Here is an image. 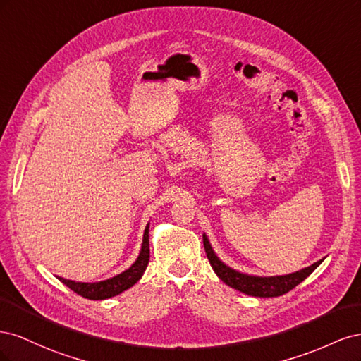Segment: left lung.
<instances>
[{
    "label": "left lung",
    "instance_id": "obj_1",
    "mask_svg": "<svg viewBox=\"0 0 361 361\" xmlns=\"http://www.w3.org/2000/svg\"><path fill=\"white\" fill-rule=\"evenodd\" d=\"M203 245H204L206 256H207V259H209V264H211L212 269L215 271V274L220 277L227 286H231L245 295H250V297H259V298L280 297V295L289 292L290 289L300 285L301 281L307 279L325 259L324 257L318 262H314V264H312L310 267H305L300 271L290 272V274L264 277V276L245 274V272H239L228 265H226L224 262L216 256L206 233H203Z\"/></svg>",
    "mask_w": 361,
    "mask_h": 361
}]
</instances>
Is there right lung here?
<instances>
[{
  "label": "right lung",
  "mask_w": 361,
  "mask_h": 361,
  "mask_svg": "<svg viewBox=\"0 0 361 361\" xmlns=\"http://www.w3.org/2000/svg\"><path fill=\"white\" fill-rule=\"evenodd\" d=\"M149 224L145 228V235H143V243H141V250L140 255L135 259V262L130 265L128 269H125L120 274L110 277L106 280L101 281H93V283H85V281H75V280H68L63 277H57L61 283H64L69 289L76 292L84 298L89 300H106L116 297V295L125 292L126 289L133 288L135 283L141 279V276L145 274V271L149 264V255H150V248H149Z\"/></svg>",
  "instance_id": "obj_1"
}]
</instances>
